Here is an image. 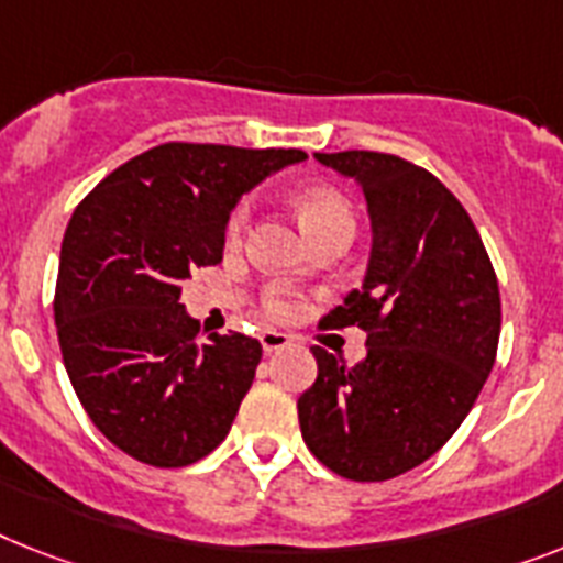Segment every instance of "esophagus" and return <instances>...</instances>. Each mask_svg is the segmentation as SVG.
Masks as SVG:
<instances>
[{"label": "esophagus", "mask_w": 563, "mask_h": 563, "mask_svg": "<svg viewBox=\"0 0 563 563\" xmlns=\"http://www.w3.org/2000/svg\"><path fill=\"white\" fill-rule=\"evenodd\" d=\"M258 342H262L264 354H276V351H285V347L290 345V336L278 331H264L262 336H258Z\"/></svg>", "instance_id": "esophagus-1"}]
</instances>
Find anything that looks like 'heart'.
Instances as JSON below:
<instances>
[{
  "mask_svg": "<svg viewBox=\"0 0 563 563\" xmlns=\"http://www.w3.org/2000/svg\"><path fill=\"white\" fill-rule=\"evenodd\" d=\"M296 209H299V218L305 230H308L310 239L322 235L328 230H351L354 232V212H351V203L342 198L333 189H305V192L296 198ZM247 227V207L241 203L235 212L230 216V224H227V239L239 241L241 232ZM271 313L282 316L287 313L285 301H271Z\"/></svg>",
  "mask_w": 563,
  "mask_h": 563,
  "instance_id": "heart-1",
  "label": "heart"
}]
</instances>
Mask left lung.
<instances>
[{
	"instance_id": "left-lung-1",
	"label": "left lung",
	"mask_w": 563,
	"mask_h": 563,
	"mask_svg": "<svg viewBox=\"0 0 563 563\" xmlns=\"http://www.w3.org/2000/svg\"><path fill=\"white\" fill-rule=\"evenodd\" d=\"M313 157L368 203L365 278L328 316L333 328L360 324L368 354L345 368L313 347L301 438L347 481H388L426 463L475 406L498 354V278L463 203L431 172L356 148Z\"/></svg>"
}]
</instances>
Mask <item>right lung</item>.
<instances>
[{
  "instance_id": "obj_1",
  "label": "right lung",
  "mask_w": 563,
  "mask_h": 563,
  "mask_svg": "<svg viewBox=\"0 0 563 563\" xmlns=\"http://www.w3.org/2000/svg\"><path fill=\"white\" fill-rule=\"evenodd\" d=\"M299 148L164 143L100 180L74 209L59 250V351L86 415L120 452L178 468L227 438L262 345L209 333L180 305L198 267L224 258L241 195Z\"/></svg>"
}]
</instances>
